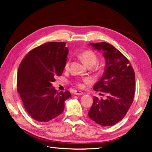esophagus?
Listing matches in <instances>:
<instances>
[{"instance_id":"1","label":"esophagus","mask_w":152,"mask_h":152,"mask_svg":"<svg viewBox=\"0 0 152 152\" xmlns=\"http://www.w3.org/2000/svg\"><path fill=\"white\" fill-rule=\"evenodd\" d=\"M74 94H75V95H83L84 93L83 92H81V91H74Z\"/></svg>"}]
</instances>
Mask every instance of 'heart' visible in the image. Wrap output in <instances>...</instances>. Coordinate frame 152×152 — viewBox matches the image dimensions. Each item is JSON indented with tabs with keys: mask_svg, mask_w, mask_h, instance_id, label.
Instances as JSON below:
<instances>
[{
	"mask_svg": "<svg viewBox=\"0 0 152 152\" xmlns=\"http://www.w3.org/2000/svg\"><path fill=\"white\" fill-rule=\"evenodd\" d=\"M79 57L81 58V60L83 61V62L88 67H92L96 64V63L98 61V56L97 54L95 52L92 51L91 50H84L80 53L79 54ZM69 61H67L65 63L64 68L65 69H68L69 68ZM96 69L97 71H101L102 70V68L99 66H96ZM83 83H90V81L89 79L88 78H84L82 81H77L76 83V84L77 86L78 87L80 88H83Z\"/></svg>",
	"mask_w": 152,
	"mask_h": 152,
	"instance_id": "heart-1",
	"label": "heart"
}]
</instances>
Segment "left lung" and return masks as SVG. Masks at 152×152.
<instances>
[{
  "mask_svg": "<svg viewBox=\"0 0 152 152\" xmlns=\"http://www.w3.org/2000/svg\"><path fill=\"white\" fill-rule=\"evenodd\" d=\"M90 45L102 51L105 59L104 75L93 88L96 91L105 92L107 98L99 99L94 97L88 115L102 126H112L122 119L133 102L134 70L128 59L114 46L105 42Z\"/></svg>",
  "mask_w": 152,
  "mask_h": 152,
  "instance_id": "1",
  "label": "left lung"
}]
</instances>
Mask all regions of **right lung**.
<instances>
[{
  "label": "right lung",
  "instance_id": "right-lung-1",
  "mask_svg": "<svg viewBox=\"0 0 152 152\" xmlns=\"http://www.w3.org/2000/svg\"><path fill=\"white\" fill-rule=\"evenodd\" d=\"M64 42H48L29 51L20 64L17 88L24 107L37 121L47 122L60 115L68 91L57 92L52 86L62 75L68 49Z\"/></svg>",
  "mask_w": 152,
  "mask_h": 152
}]
</instances>
